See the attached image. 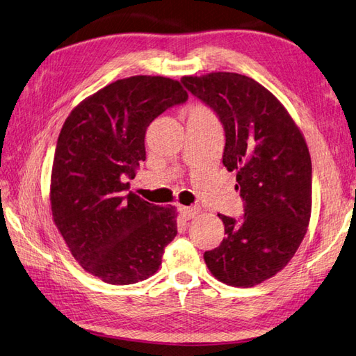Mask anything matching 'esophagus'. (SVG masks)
<instances>
[{
  "label": "esophagus",
  "mask_w": 356,
  "mask_h": 356,
  "mask_svg": "<svg viewBox=\"0 0 356 356\" xmlns=\"http://www.w3.org/2000/svg\"><path fill=\"white\" fill-rule=\"evenodd\" d=\"M179 211H180V216L185 220H191L197 216L198 212H200V209L195 208V206H180Z\"/></svg>",
  "instance_id": "obj_1"
}]
</instances>
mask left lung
<instances>
[{"label": "left lung", "instance_id": "1", "mask_svg": "<svg viewBox=\"0 0 356 356\" xmlns=\"http://www.w3.org/2000/svg\"><path fill=\"white\" fill-rule=\"evenodd\" d=\"M181 83L216 112L226 135L222 163L236 171L244 202L236 220L218 213L221 244L204 252L220 282L253 286L291 261L311 217L312 165L299 127L277 98L236 72L181 77Z\"/></svg>", "mask_w": 356, "mask_h": 356}]
</instances>
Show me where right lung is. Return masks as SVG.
Returning <instances> with one entry per match:
<instances>
[{
	"label": "right lung",
	"mask_w": 356,
	"mask_h": 356,
	"mask_svg": "<svg viewBox=\"0 0 356 356\" xmlns=\"http://www.w3.org/2000/svg\"><path fill=\"white\" fill-rule=\"evenodd\" d=\"M188 100L177 80L135 76L88 97L57 139L49 202L71 254L90 275L129 285L159 270L177 235L175 206H156L129 191L145 161V131Z\"/></svg>",
	"instance_id": "right-lung-1"
}]
</instances>
